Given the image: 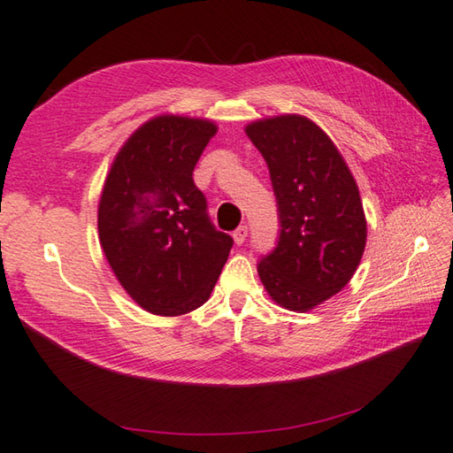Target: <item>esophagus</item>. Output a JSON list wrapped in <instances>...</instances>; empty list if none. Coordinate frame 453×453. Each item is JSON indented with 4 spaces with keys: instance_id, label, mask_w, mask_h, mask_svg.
Here are the masks:
<instances>
[{
    "instance_id": "esophagus-1",
    "label": "esophagus",
    "mask_w": 453,
    "mask_h": 453,
    "mask_svg": "<svg viewBox=\"0 0 453 453\" xmlns=\"http://www.w3.org/2000/svg\"><path fill=\"white\" fill-rule=\"evenodd\" d=\"M247 232H250V229H247V226H239L235 232H234V239H235V243L237 245H242L245 239H247Z\"/></svg>"
}]
</instances>
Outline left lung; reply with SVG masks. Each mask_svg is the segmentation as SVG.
<instances>
[{
  "instance_id": "1",
  "label": "left lung",
  "mask_w": 453,
  "mask_h": 453,
  "mask_svg": "<svg viewBox=\"0 0 453 453\" xmlns=\"http://www.w3.org/2000/svg\"><path fill=\"white\" fill-rule=\"evenodd\" d=\"M247 137L269 166L280 235L259 277L279 306L308 312L348 285L365 251L357 182L338 147L304 115L251 121Z\"/></svg>"
}]
</instances>
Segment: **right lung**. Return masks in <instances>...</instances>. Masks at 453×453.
<instances>
[{
    "instance_id": "add662e5",
    "label": "right lung",
    "mask_w": 453,
    "mask_h": 453,
    "mask_svg": "<svg viewBox=\"0 0 453 453\" xmlns=\"http://www.w3.org/2000/svg\"><path fill=\"white\" fill-rule=\"evenodd\" d=\"M216 131L210 119L157 115L131 133L105 176L100 245L119 285L150 314L180 316L206 303L234 245L192 179Z\"/></svg>"
}]
</instances>
